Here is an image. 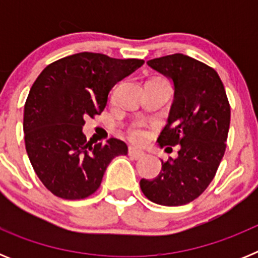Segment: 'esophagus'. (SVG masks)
Listing matches in <instances>:
<instances>
[{"label": "esophagus", "instance_id": "obj_1", "mask_svg": "<svg viewBox=\"0 0 258 258\" xmlns=\"http://www.w3.org/2000/svg\"><path fill=\"white\" fill-rule=\"evenodd\" d=\"M129 155H131L133 159H141V157L145 156V152L142 150L137 149V147H129Z\"/></svg>", "mask_w": 258, "mask_h": 258}]
</instances>
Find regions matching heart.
Segmentation results:
<instances>
[{
    "label": "heart",
    "instance_id": "1",
    "mask_svg": "<svg viewBox=\"0 0 258 258\" xmlns=\"http://www.w3.org/2000/svg\"><path fill=\"white\" fill-rule=\"evenodd\" d=\"M129 137L134 142H142L147 137V132H146L145 126L142 124H136L129 129Z\"/></svg>",
    "mask_w": 258,
    "mask_h": 258
}]
</instances>
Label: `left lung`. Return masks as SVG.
<instances>
[{"instance_id":"8db88e82","label":"left lung","mask_w":258,"mask_h":258,"mask_svg":"<svg viewBox=\"0 0 258 258\" xmlns=\"http://www.w3.org/2000/svg\"><path fill=\"white\" fill-rule=\"evenodd\" d=\"M147 66L169 79L174 99L159 146H181L161 161L156 178L141 179L142 192L160 206H183L204 192L222 160L230 127V104L213 68L183 54L155 58ZM168 149V147H166Z\"/></svg>"}]
</instances>
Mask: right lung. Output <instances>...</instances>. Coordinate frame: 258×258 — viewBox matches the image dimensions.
Returning <instances> with one entry per match:
<instances>
[{
    "mask_svg": "<svg viewBox=\"0 0 258 258\" xmlns=\"http://www.w3.org/2000/svg\"><path fill=\"white\" fill-rule=\"evenodd\" d=\"M143 63L84 51L54 61L36 79L24 106V141L36 174L55 197L88 198L113 157L127 154L116 138L86 142L83 126L85 117L103 111L115 84Z\"/></svg>",
    "mask_w": 258,
    "mask_h": 258,
    "instance_id": "1",
    "label": "right lung"
}]
</instances>
